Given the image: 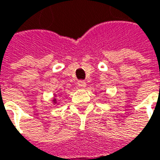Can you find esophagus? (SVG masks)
Returning <instances> with one entry per match:
<instances>
[{
    "instance_id": "1",
    "label": "esophagus",
    "mask_w": 160,
    "mask_h": 160,
    "mask_svg": "<svg viewBox=\"0 0 160 160\" xmlns=\"http://www.w3.org/2000/svg\"><path fill=\"white\" fill-rule=\"evenodd\" d=\"M77 86H78V87H80V88H85L86 86V84L84 80H80V81L77 82Z\"/></svg>"
}]
</instances>
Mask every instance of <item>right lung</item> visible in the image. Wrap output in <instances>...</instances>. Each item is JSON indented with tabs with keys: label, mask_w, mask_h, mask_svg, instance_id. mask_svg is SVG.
I'll return each instance as SVG.
<instances>
[{
	"label": "right lung",
	"mask_w": 160,
	"mask_h": 160,
	"mask_svg": "<svg viewBox=\"0 0 160 160\" xmlns=\"http://www.w3.org/2000/svg\"><path fill=\"white\" fill-rule=\"evenodd\" d=\"M52 102H53L54 104H56V103H57V101H56V98H53V100H52Z\"/></svg>",
	"instance_id": "right-lung-1"
}]
</instances>
